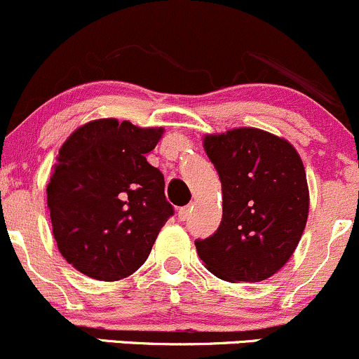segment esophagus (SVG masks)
Masks as SVG:
<instances>
[{
    "label": "esophagus",
    "instance_id": "1",
    "mask_svg": "<svg viewBox=\"0 0 359 359\" xmlns=\"http://www.w3.org/2000/svg\"><path fill=\"white\" fill-rule=\"evenodd\" d=\"M189 215H191V208L186 206V208H180L179 211H177V216H179L180 222H186L189 218Z\"/></svg>",
    "mask_w": 359,
    "mask_h": 359
}]
</instances>
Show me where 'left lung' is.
<instances>
[{"instance_id":"1","label":"left lung","mask_w":359,"mask_h":359,"mask_svg":"<svg viewBox=\"0 0 359 359\" xmlns=\"http://www.w3.org/2000/svg\"><path fill=\"white\" fill-rule=\"evenodd\" d=\"M204 149L222 180L223 216L211 237L196 240L201 261L224 281H264L288 262L309 218L300 155L254 128L206 136Z\"/></svg>"}]
</instances>
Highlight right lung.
Here are the masks:
<instances>
[{
  "label": "right lung",
  "mask_w": 359,
  "mask_h": 359,
  "mask_svg": "<svg viewBox=\"0 0 359 359\" xmlns=\"http://www.w3.org/2000/svg\"><path fill=\"white\" fill-rule=\"evenodd\" d=\"M163 129L98 119L59 149L47 208L62 257L98 281H117L143 266L173 215L165 179L147 161Z\"/></svg>",
  "instance_id": "obj_1"
}]
</instances>
